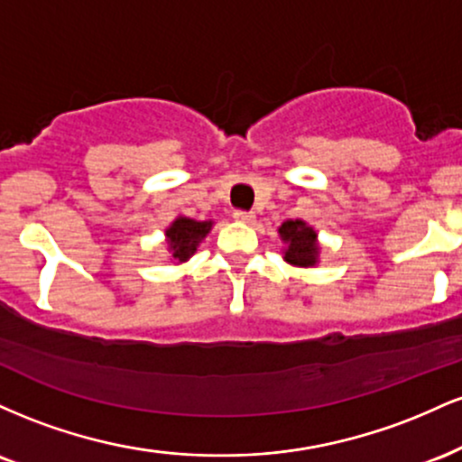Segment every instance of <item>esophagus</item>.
Instances as JSON below:
<instances>
[{"mask_svg":"<svg viewBox=\"0 0 462 462\" xmlns=\"http://www.w3.org/2000/svg\"><path fill=\"white\" fill-rule=\"evenodd\" d=\"M235 221H238V224L252 226L254 221H256V215H254V213H243V210H238V213H235Z\"/></svg>","mask_w":462,"mask_h":462,"instance_id":"34e87169","label":"esophagus"}]
</instances>
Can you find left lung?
<instances>
[{
	"mask_svg": "<svg viewBox=\"0 0 462 462\" xmlns=\"http://www.w3.org/2000/svg\"><path fill=\"white\" fill-rule=\"evenodd\" d=\"M284 249L282 258L293 267H317L319 264L321 245L317 238V230L306 224L304 219H286L278 227Z\"/></svg>",
	"mask_w": 462,
	"mask_h": 462,
	"instance_id": "8db88e82",
	"label": "left lung"
}]
</instances>
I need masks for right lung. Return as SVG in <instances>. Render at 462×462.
Masks as SVG:
<instances>
[{"instance_id":"add662e5","label":"right lung","mask_w":462,"mask_h":462,"mask_svg":"<svg viewBox=\"0 0 462 462\" xmlns=\"http://www.w3.org/2000/svg\"><path fill=\"white\" fill-rule=\"evenodd\" d=\"M213 226L215 221H195L190 217L178 215L164 230V241H167V252L171 263H187L198 252L199 243L204 241L206 235L213 230Z\"/></svg>"}]
</instances>
